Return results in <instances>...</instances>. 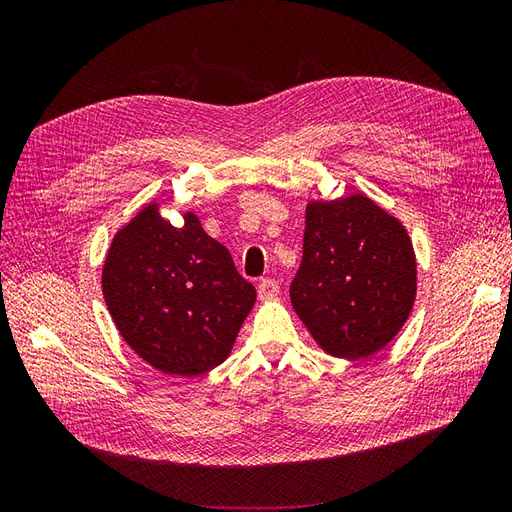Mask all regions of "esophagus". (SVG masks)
<instances>
[{
  "label": "esophagus",
  "instance_id": "1",
  "mask_svg": "<svg viewBox=\"0 0 512 512\" xmlns=\"http://www.w3.org/2000/svg\"><path fill=\"white\" fill-rule=\"evenodd\" d=\"M277 292H280V286H277L275 280H260V284H258L260 301H269V299L277 297Z\"/></svg>",
  "mask_w": 512,
  "mask_h": 512
}]
</instances>
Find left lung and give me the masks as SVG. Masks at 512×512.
I'll return each instance as SVG.
<instances>
[{
    "mask_svg": "<svg viewBox=\"0 0 512 512\" xmlns=\"http://www.w3.org/2000/svg\"><path fill=\"white\" fill-rule=\"evenodd\" d=\"M414 299V247L395 215L361 192L309 200L290 301L324 352L337 359L380 352L406 324Z\"/></svg>",
    "mask_w": 512,
    "mask_h": 512,
    "instance_id": "left-lung-1",
    "label": "left lung"
}]
</instances>
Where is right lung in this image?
Instances as JSON below:
<instances>
[{
    "mask_svg": "<svg viewBox=\"0 0 512 512\" xmlns=\"http://www.w3.org/2000/svg\"><path fill=\"white\" fill-rule=\"evenodd\" d=\"M102 294L126 344L162 374L194 378L226 361L256 303L230 252L198 215L183 226L149 203L117 230L102 267Z\"/></svg>",
    "mask_w": 512,
    "mask_h": 512,
    "instance_id": "obj_1",
    "label": "right lung"
}]
</instances>
